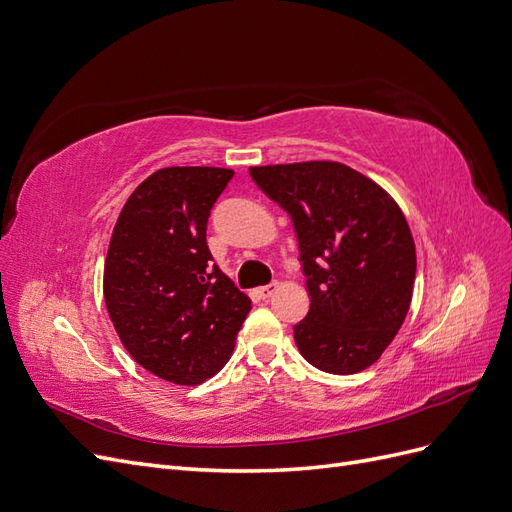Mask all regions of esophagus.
Returning a JSON list of instances; mask_svg holds the SVG:
<instances>
[{
	"mask_svg": "<svg viewBox=\"0 0 512 512\" xmlns=\"http://www.w3.org/2000/svg\"><path fill=\"white\" fill-rule=\"evenodd\" d=\"M277 286H280V284H277V282H273V284H267V286H260V288H258V294H260L262 299H269V297H273V294H275Z\"/></svg>",
	"mask_w": 512,
	"mask_h": 512,
	"instance_id": "esophagus-1",
	"label": "esophagus"
}]
</instances>
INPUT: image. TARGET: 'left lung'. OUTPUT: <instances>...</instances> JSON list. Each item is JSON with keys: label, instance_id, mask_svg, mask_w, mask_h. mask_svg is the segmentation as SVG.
I'll return each instance as SVG.
<instances>
[{"label": "left lung", "instance_id": "left-lung-1", "mask_svg": "<svg viewBox=\"0 0 512 512\" xmlns=\"http://www.w3.org/2000/svg\"><path fill=\"white\" fill-rule=\"evenodd\" d=\"M294 224L309 312L294 324L307 363L337 376L374 365L412 301L416 247L395 198L342 162L252 166Z\"/></svg>", "mask_w": 512, "mask_h": 512}]
</instances>
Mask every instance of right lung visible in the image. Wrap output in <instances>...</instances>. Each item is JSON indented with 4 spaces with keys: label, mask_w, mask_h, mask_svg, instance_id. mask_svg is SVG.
<instances>
[{
    "label": "right lung",
    "mask_w": 512,
    "mask_h": 512,
    "mask_svg": "<svg viewBox=\"0 0 512 512\" xmlns=\"http://www.w3.org/2000/svg\"><path fill=\"white\" fill-rule=\"evenodd\" d=\"M235 170L170 166L130 194L104 260L108 316L153 376L196 386L228 363L252 301L215 265L207 220Z\"/></svg>",
    "instance_id": "obj_1"
}]
</instances>
